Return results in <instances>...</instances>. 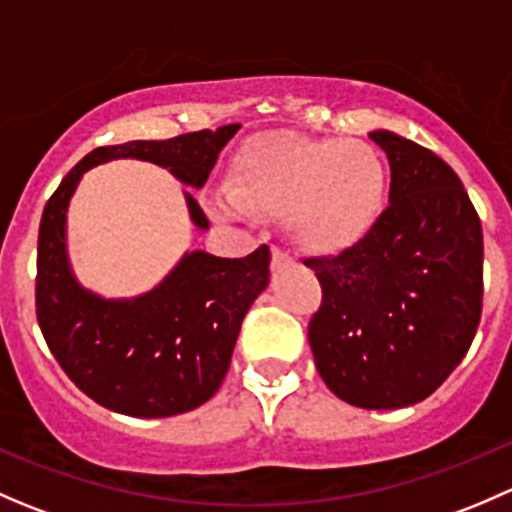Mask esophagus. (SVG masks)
Segmentation results:
<instances>
[{
    "label": "esophagus",
    "mask_w": 512,
    "mask_h": 512,
    "mask_svg": "<svg viewBox=\"0 0 512 512\" xmlns=\"http://www.w3.org/2000/svg\"><path fill=\"white\" fill-rule=\"evenodd\" d=\"M292 265V257L280 247H272V270H282V267Z\"/></svg>",
    "instance_id": "obj_1"
}]
</instances>
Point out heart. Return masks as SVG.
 <instances>
[{"mask_svg": "<svg viewBox=\"0 0 512 512\" xmlns=\"http://www.w3.org/2000/svg\"><path fill=\"white\" fill-rule=\"evenodd\" d=\"M389 200V165L366 141L270 131L242 143L232 160L227 215L285 218L294 245L314 257L359 247Z\"/></svg>", "mask_w": 512, "mask_h": 512, "instance_id": "1", "label": "heart"}]
</instances>
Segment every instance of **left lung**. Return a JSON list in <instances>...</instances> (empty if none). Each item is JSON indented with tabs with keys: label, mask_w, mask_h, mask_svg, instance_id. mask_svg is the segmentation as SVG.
<instances>
[{
	"label": "left lung",
	"mask_w": 512,
	"mask_h": 512,
	"mask_svg": "<svg viewBox=\"0 0 512 512\" xmlns=\"http://www.w3.org/2000/svg\"><path fill=\"white\" fill-rule=\"evenodd\" d=\"M391 165L389 208L354 250L312 257L322 307L309 347L334 396L404 409L431 396L471 347L483 309V230L451 165L371 131Z\"/></svg>",
	"instance_id": "obj_1"
}]
</instances>
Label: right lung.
I'll use <instances>...</instances> for the list:
<instances>
[{
	"instance_id": "obj_1",
	"label": "right lung",
	"mask_w": 512,
	"mask_h": 512,
	"mask_svg": "<svg viewBox=\"0 0 512 512\" xmlns=\"http://www.w3.org/2000/svg\"><path fill=\"white\" fill-rule=\"evenodd\" d=\"M240 123L168 141L103 146L69 170L46 203L36 252V319L51 354L86 396L116 414L165 418L198 409L223 384L242 319L270 282V250L240 260L185 252L151 292L106 299L79 285L66 250V213L86 170L118 158L168 168L203 188ZM193 225L208 230L185 190Z\"/></svg>"
}]
</instances>
